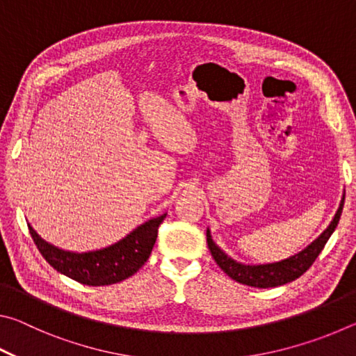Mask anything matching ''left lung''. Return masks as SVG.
<instances>
[{"instance_id":"obj_1","label":"left lung","mask_w":356,"mask_h":356,"mask_svg":"<svg viewBox=\"0 0 356 356\" xmlns=\"http://www.w3.org/2000/svg\"><path fill=\"white\" fill-rule=\"evenodd\" d=\"M344 197L346 196H342V201L339 204V209H337L333 221H331L330 226L321 234V237L316 238L308 248L300 251L298 254L284 259V261L281 262L264 264V265L238 264L236 261H232L231 257H227L225 252H222L218 246L213 243L212 237H210V232L207 231L209 250L212 252V257L215 259V262L218 264V267L222 270V272H225L229 278L240 282V284L261 287V289L287 284V282L300 278V276L303 275L312 264H314L317 256L322 252L325 243L328 242L330 236L333 234L337 222H339L342 207H344Z\"/></svg>"}]
</instances>
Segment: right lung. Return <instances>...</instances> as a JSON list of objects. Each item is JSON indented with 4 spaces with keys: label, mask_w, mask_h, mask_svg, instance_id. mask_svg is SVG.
Masks as SVG:
<instances>
[{
    "label": "right lung",
    "mask_w": 356,
    "mask_h": 356,
    "mask_svg": "<svg viewBox=\"0 0 356 356\" xmlns=\"http://www.w3.org/2000/svg\"><path fill=\"white\" fill-rule=\"evenodd\" d=\"M165 216L166 213L149 220L108 248L81 254L63 251L44 242L33 227H29V234L40 254L59 273L86 286H108L130 278L143 267L152 252L159 226Z\"/></svg>",
    "instance_id": "obj_1"
}]
</instances>
